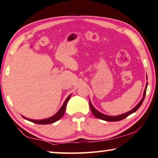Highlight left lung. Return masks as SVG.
<instances>
[{"label": "left lung", "mask_w": 158, "mask_h": 158, "mask_svg": "<svg viewBox=\"0 0 158 158\" xmlns=\"http://www.w3.org/2000/svg\"><path fill=\"white\" fill-rule=\"evenodd\" d=\"M147 80H148V77H147ZM147 87H148V83L145 85V90H144L143 96V98H142V100H140V102H139V103L137 105V106L135 107L134 108H132L131 110L127 112V113H125L124 114H122V115H117V116H110V115H105V114H102V113H100V112L98 111L97 110H96L95 107H93L92 103H91L90 100H89V105H90L91 112H92L93 115H94L95 118L101 119V120H106V121H108V122H116V121L123 120V119L127 118L128 115H131L132 113H135V112L137 110H138L139 107H140L142 103H143L144 99H145V95H146V90H147Z\"/></svg>", "instance_id": "8db88e82"}]
</instances>
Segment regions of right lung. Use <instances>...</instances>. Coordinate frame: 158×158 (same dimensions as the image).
Returning a JSON list of instances; mask_svg holds the SVG:
<instances>
[{"label": "right lung", "mask_w": 158, "mask_h": 158, "mask_svg": "<svg viewBox=\"0 0 158 158\" xmlns=\"http://www.w3.org/2000/svg\"><path fill=\"white\" fill-rule=\"evenodd\" d=\"M70 96H71V94H70L67 98H66L65 102H63V106H62V107H60V110H59L57 112V113L55 114L54 115H52V117H51V118H46V119H43V120H31V119L25 118V117H23V118H25L27 120L31 121V122H33L34 123H36V124H40V125L51 124V123H53L55 122H56V121L60 120V119L63 116L64 113H65L66 106H67V103H68V100H69V99H70Z\"/></svg>", "instance_id": "right-lung-1"}]
</instances>
